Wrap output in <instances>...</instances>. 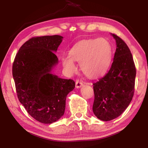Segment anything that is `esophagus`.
I'll use <instances>...</instances> for the list:
<instances>
[{"label": "esophagus", "mask_w": 148, "mask_h": 148, "mask_svg": "<svg viewBox=\"0 0 148 148\" xmlns=\"http://www.w3.org/2000/svg\"><path fill=\"white\" fill-rule=\"evenodd\" d=\"M84 86V83L82 81L80 80H77L76 82V88H80V87Z\"/></svg>", "instance_id": "34e87169"}]
</instances>
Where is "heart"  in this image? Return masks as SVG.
Listing matches in <instances>:
<instances>
[{
    "instance_id": "heart-1",
    "label": "heart",
    "mask_w": 148,
    "mask_h": 148,
    "mask_svg": "<svg viewBox=\"0 0 148 148\" xmlns=\"http://www.w3.org/2000/svg\"><path fill=\"white\" fill-rule=\"evenodd\" d=\"M70 56H62L65 71L74 74L77 68L74 61L79 62L82 72L90 78L104 75L108 70L112 58V48L108 40L101 38L80 42L69 51Z\"/></svg>"
}]
</instances>
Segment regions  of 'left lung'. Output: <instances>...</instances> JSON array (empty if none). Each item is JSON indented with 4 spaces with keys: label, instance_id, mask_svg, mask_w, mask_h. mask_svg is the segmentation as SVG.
Instances as JSON below:
<instances>
[{
    "label": "left lung",
    "instance_id": "8db88e82",
    "mask_svg": "<svg viewBox=\"0 0 148 148\" xmlns=\"http://www.w3.org/2000/svg\"><path fill=\"white\" fill-rule=\"evenodd\" d=\"M114 61L108 72L93 84L92 111L102 121H111L123 112L132 99L136 67L126 43L116 34Z\"/></svg>",
    "mask_w": 148,
    "mask_h": 148
}]
</instances>
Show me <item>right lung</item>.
<instances>
[{"label": "right lung", "mask_w": 148, "mask_h": 148, "mask_svg": "<svg viewBox=\"0 0 148 148\" xmlns=\"http://www.w3.org/2000/svg\"><path fill=\"white\" fill-rule=\"evenodd\" d=\"M62 38L59 35L31 38L20 47L12 66L19 102L42 123H52L63 116L67 95L75 87L74 80L51 73L58 63L54 52Z\"/></svg>", "instance_id": "obj_1"}]
</instances>
